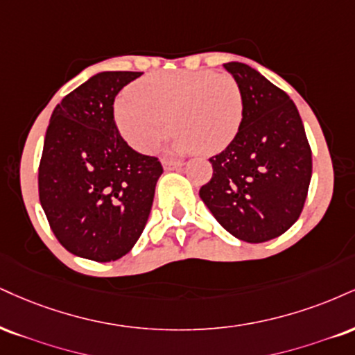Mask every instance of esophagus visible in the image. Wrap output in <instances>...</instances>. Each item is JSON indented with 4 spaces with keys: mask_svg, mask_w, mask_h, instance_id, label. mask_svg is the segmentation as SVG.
I'll return each mask as SVG.
<instances>
[{
    "mask_svg": "<svg viewBox=\"0 0 355 355\" xmlns=\"http://www.w3.org/2000/svg\"><path fill=\"white\" fill-rule=\"evenodd\" d=\"M183 166L182 162H172V160H164V168L166 172H170V170H180Z\"/></svg>",
    "mask_w": 355,
    "mask_h": 355,
    "instance_id": "1",
    "label": "esophagus"
}]
</instances>
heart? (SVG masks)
<instances>
[{
    "label": "heart",
    "mask_w": 355,
    "mask_h": 355,
    "mask_svg": "<svg viewBox=\"0 0 355 355\" xmlns=\"http://www.w3.org/2000/svg\"><path fill=\"white\" fill-rule=\"evenodd\" d=\"M115 102L114 121L130 147L150 153L170 127L173 153L221 152L236 137L243 97L232 76L213 71L157 72Z\"/></svg>",
    "instance_id": "b5f03b06"
}]
</instances>
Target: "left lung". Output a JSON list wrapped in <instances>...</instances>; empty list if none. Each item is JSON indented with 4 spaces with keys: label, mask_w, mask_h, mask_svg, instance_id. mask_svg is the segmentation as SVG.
Instances as JSON below:
<instances>
[{
    "label": "left lung",
    "mask_w": 355,
    "mask_h": 355,
    "mask_svg": "<svg viewBox=\"0 0 355 355\" xmlns=\"http://www.w3.org/2000/svg\"><path fill=\"white\" fill-rule=\"evenodd\" d=\"M223 67L243 97V121L223 152L211 157V180L200 198L238 240L263 243L288 232L304 207L313 157L294 102L243 62Z\"/></svg>",
    "instance_id": "obj_1"
}]
</instances>
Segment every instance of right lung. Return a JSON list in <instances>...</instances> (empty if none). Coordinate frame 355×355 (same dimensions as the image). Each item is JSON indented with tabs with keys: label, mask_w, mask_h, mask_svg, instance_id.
Masks as SVG:
<instances>
[{
	"label": "right lung",
	"mask_w": 355,
	"mask_h": 355,
	"mask_svg": "<svg viewBox=\"0 0 355 355\" xmlns=\"http://www.w3.org/2000/svg\"><path fill=\"white\" fill-rule=\"evenodd\" d=\"M142 72L92 76L55 105L40 164V202L67 251L115 261L134 248L150 215L159 159L129 147L114 122L119 91Z\"/></svg>",
	"instance_id": "1"
}]
</instances>
